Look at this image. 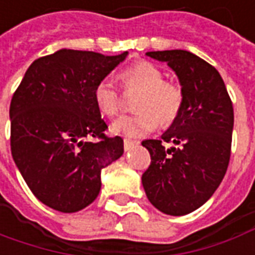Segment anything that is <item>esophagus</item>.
<instances>
[{
  "label": "esophagus",
  "mask_w": 255,
  "mask_h": 255,
  "mask_svg": "<svg viewBox=\"0 0 255 255\" xmlns=\"http://www.w3.org/2000/svg\"><path fill=\"white\" fill-rule=\"evenodd\" d=\"M134 144H136L134 141H131V140H129V138H125V140H124V148H125V151H129Z\"/></svg>",
  "instance_id": "obj_1"
}]
</instances>
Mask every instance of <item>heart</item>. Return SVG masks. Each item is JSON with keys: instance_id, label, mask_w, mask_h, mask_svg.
<instances>
[{"instance_id": "obj_1", "label": "heart", "mask_w": 255, "mask_h": 255, "mask_svg": "<svg viewBox=\"0 0 255 255\" xmlns=\"http://www.w3.org/2000/svg\"><path fill=\"white\" fill-rule=\"evenodd\" d=\"M126 93H140L134 103L136 115L124 117L112 125V131L126 137L145 136L158 128L176 122L184 103L180 84L165 79L164 72L150 61L138 59L121 72ZM94 101L108 118L118 117L125 108L124 98L111 77H103L94 87Z\"/></svg>"}]
</instances>
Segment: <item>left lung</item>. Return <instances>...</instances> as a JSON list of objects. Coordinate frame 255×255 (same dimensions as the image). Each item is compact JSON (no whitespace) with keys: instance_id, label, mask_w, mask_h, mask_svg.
I'll use <instances>...</instances> for the list:
<instances>
[{"instance_id":"1","label":"left lung","mask_w":255,"mask_h":255,"mask_svg":"<svg viewBox=\"0 0 255 255\" xmlns=\"http://www.w3.org/2000/svg\"><path fill=\"white\" fill-rule=\"evenodd\" d=\"M147 55L176 72L184 103L176 122L161 140L141 143L151 155L141 183L159 211L186 215L211 197L226 173L233 105L219 72L204 59L184 50L151 51Z\"/></svg>"}]
</instances>
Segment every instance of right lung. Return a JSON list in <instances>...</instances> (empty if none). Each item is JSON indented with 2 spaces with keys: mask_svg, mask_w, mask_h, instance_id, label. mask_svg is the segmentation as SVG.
<instances>
[{
  "mask_svg": "<svg viewBox=\"0 0 255 255\" xmlns=\"http://www.w3.org/2000/svg\"><path fill=\"white\" fill-rule=\"evenodd\" d=\"M128 55L59 50L36 59L12 96L10 152L31 193L61 212L91 204L101 169L124 154V140L94 101V87Z\"/></svg>",
  "mask_w": 255,
  "mask_h": 255,
  "instance_id": "1",
  "label": "right lung"
}]
</instances>
